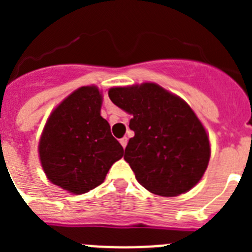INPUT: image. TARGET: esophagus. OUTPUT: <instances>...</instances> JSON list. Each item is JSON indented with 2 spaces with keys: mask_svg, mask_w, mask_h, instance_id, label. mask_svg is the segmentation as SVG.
<instances>
[{
  "mask_svg": "<svg viewBox=\"0 0 252 252\" xmlns=\"http://www.w3.org/2000/svg\"><path fill=\"white\" fill-rule=\"evenodd\" d=\"M120 144H121L122 145V148H126V145H127V137L125 136V137H122V139H120Z\"/></svg>",
  "mask_w": 252,
  "mask_h": 252,
  "instance_id": "34e87169",
  "label": "esophagus"
}]
</instances>
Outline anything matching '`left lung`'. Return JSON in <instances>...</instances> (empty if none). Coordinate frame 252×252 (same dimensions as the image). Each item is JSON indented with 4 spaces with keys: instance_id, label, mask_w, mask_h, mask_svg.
Here are the masks:
<instances>
[{
    "instance_id": "1",
    "label": "left lung",
    "mask_w": 252,
    "mask_h": 252,
    "mask_svg": "<svg viewBox=\"0 0 252 252\" xmlns=\"http://www.w3.org/2000/svg\"><path fill=\"white\" fill-rule=\"evenodd\" d=\"M111 101L132 115L124 159L149 192L174 197L201 180L211 149L203 125L182 98L155 83L116 87Z\"/></svg>"
}]
</instances>
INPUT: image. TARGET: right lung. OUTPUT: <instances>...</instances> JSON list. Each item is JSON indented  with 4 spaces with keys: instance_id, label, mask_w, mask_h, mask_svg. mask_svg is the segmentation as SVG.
Here are the masks:
<instances>
[{
    "instance_id": "1",
    "label": "right lung",
    "mask_w": 252,
    "mask_h": 252,
    "mask_svg": "<svg viewBox=\"0 0 252 252\" xmlns=\"http://www.w3.org/2000/svg\"><path fill=\"white\" fill-rule=\"evenodd\" d=\"M97 87H81L51 112L40 139L39 154L51 183L73 194L98 187L124 148L101 116Z\"/></svg>"
}]
</instances>
